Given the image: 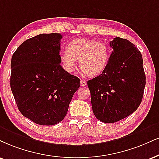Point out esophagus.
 <instances>
[{"mask_svg": "<svg viewBox=\"0 0 159 159\" xmlns=\"http://www.w3.org/2000/svg\"><path fill=\"white\" fill-rule=\"evenodd\" d=\"M80 85H81V86H83V87H84V86L87 85V82H86L85 80H81V81H80Z\"/></svg>", "mask_w": 159, "mask_h": 159, "instance_id": "34e87169", "label": "esophagus"}]
</instances>
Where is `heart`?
Wrapping results in <instances>:
<instances>
[{
    "label": "heart",
    "mask_w": 159,
    "mask_h": 159,
    "mask_svg": "<svg viewBox=\"0 0 159 159\" xmlns=\"http://www.w3.org/2000/svg\"><path fill=\"white\" fill-rule=\"evenodd\" d=\"M67 50L60 54V62L66 71L71 73L79 60L80 70L85 75L98 76L106 68L109 60L110 50L106 45L87 38L71 40Z\"/></svg>",
    "instance_id": "b5f03b06"
}]
</instances>
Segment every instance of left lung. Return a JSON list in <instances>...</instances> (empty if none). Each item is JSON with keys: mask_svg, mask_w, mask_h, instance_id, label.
Here are the masks:
<instances>
[{"mask_svg": "<svg viewBox=\"0 0 159 159\" xmlns=\"http://www.w3.org/2000/svg\"><path fill=\"white\" fill-rule=\"evenodd\" d=\"M113 52L100 75L88 81L93 112L99 121L114 123L136 111L146 77L141 52L126 39L110 42Z\"/></svg>", "mask_w": 159, "mask_h": 159, "instance_id": "left-lung-1", "label": "left lung"}]
</instances>
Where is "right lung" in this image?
I'll return each mask as SVG.
<instances>
[{
  "instance_id": "right-lung-1",
  "label": "right lung",
  "mask_w": 159,
  "mask_h": 159,
  "mask_svg": "<svg viewBox=\"0 0 159 159\" xmlns=\"http://www.w3.org/2000/svg\"><path fill=\"white\" fill-rule=\"evenodd\" d=\"M58 33L28 39L13 54L10 86L20 112L41 125H54L68 112L80 80L60 66Z\"/></svg>"
}]
</instances>
